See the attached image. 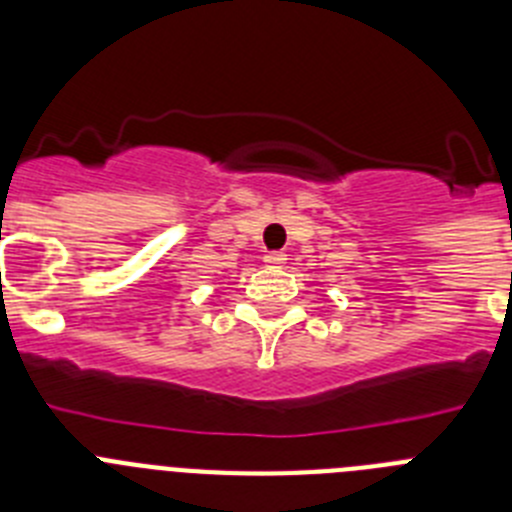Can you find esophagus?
Listing matches in <instances>:
<instances>
[{"label":"esophagus","instance_id":"1","mask_svg":"<svg viewBox=\"0 0 512 512\" xmlns=\"http://www.w3.org/2000/svg\"><path fill=\"white\" fill-rule=\"evenodd\" d=\"M264 261H266V264H269V266H282L284 261H287V256H284L282 251H269V253H266V256H264Z\"/></svg>","mask_w":512,"mask_h":512}]
</instances>
